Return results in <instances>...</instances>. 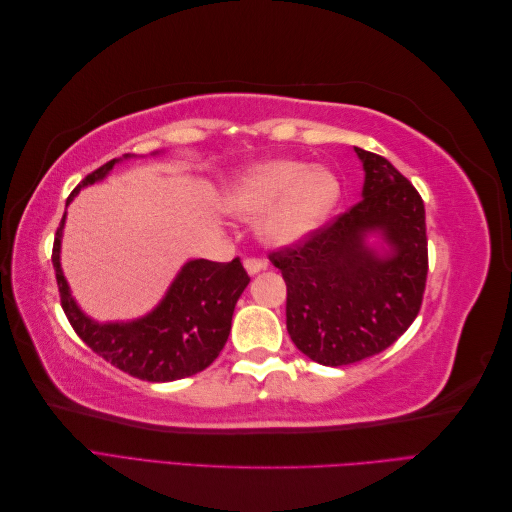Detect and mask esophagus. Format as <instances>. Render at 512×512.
Returning a JSON list of instances; mask_svg holds the SVG:
<instances>
[{
    "label": "esophagus",
    "instance_id": "obj_1",
    "mask_svg": "<svg viewBox=\"0 0 512 512\" xmlns=\"http://www.w3.org/2000/svg\"><path fill=\"white\" fill-rule=\"evenodd\" d=\"M243 267H245V271L250 273V275H258L260 271L267 269V262L265 260H258V258H245L243 260Z\"/></svg>",
    "mask_w": 512,
    "mask_h": 512
}]
</instances>
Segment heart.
Returning <instances> with one entry per match:
<instances>
[{"label": "heart", "mask_w": 512, "mask_h": 512, "mask_svg": "<svg viewBox=\"0 0 512 512\" xmlns=\"http://www.w3.org/2000/svg\"><path fill=\"white\" fill-rule=\"evenodd\" d=\"M342 198V183L327 166L267 160L232 175L220 209L232 220H254L256 235L271 247H292L324 226Z\"/></svg>", "instance_id": "1"}]
</instances>
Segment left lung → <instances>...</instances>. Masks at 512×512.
<instances>
[{"mask_svg": "<svg viewBox=\"0 0 512 512\" xmlns=\"http://www.w3.org/2000/svg\"><path fill=\"white\" fill-rule=\"evenodd\" d=\"M354 153L365 173L359 203L301 247L271 254L288 288V335L327 367L363 361L404 335L427 280L423 198L389 160Z\"/></svg>", "mask_w": 512, "mask_h": 512, "instance_id": "obj_1", "label": "left lung"}]
</instances>
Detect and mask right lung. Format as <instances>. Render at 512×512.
I'll return each instance as SVG.
<instances>
[{
    "mask_svg": "<svg viewBox=\"0 0 512 512\" xmlns=\"http://www.w3.org/2000/svg\"><path fill=\"white\" fill-rule=\"evenodd\" d=\"M164 151H153L160 156ZM132 153L115 158L85 177L70 194L68 205L83 188L104 181L111 170L132 160ZM66 215L61 218L53 245V267L61 294V307L83 342L111 365L147 382H173L207 369L222 352L230 335L235 305L250 284L241 262H211L194 258L166 288L164 297L147 314L132 320L100 322L76 303L61 269V239Z\"/></svg>",
    "mask_w": 512,
    "mask_h": 512,
    "instance_id": "obj_1",
    "label": "right lung"
}]
</instances>
